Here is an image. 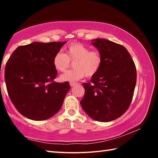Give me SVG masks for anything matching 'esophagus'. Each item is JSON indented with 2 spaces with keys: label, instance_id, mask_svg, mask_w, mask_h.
<instances>
[{
  "label": "esophagus",
  "instance_id": "34e87169",
  "mask_svg": "<svg viewBox=\"0 0 158 158\" xmlns=\"http://www.w3.org/2000/svg\"><path fill=\"white\" fill-rule=\"evenodd\" d=\"M77 83H74V82H70L69 83V85H70V86H74V85H77Z\"/></svg>",
  "mask_w": 158,
  "mask_h": 158
}]
</instances>
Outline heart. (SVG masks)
Here are the masks:
<instances>
[{"mask_svg":"<svg viewBox=\"0 0 158 158\" xmlns=\"http://www.w3.org/2000/svg\"><path fill=\"white\" fill-rule=\"evenodd\" d=\"M74 69L60 75L63 81H77L85 76L95 75L102 65V56L97 50L90 51V48L80 42H73L65 48V54L57 52L53 58V65L57 71L63 73L73 62Z\"/></svg>","mask_w":158,"mask_h":158,"instance_id":"b5f03b06","label":"heart"}]
</instances>
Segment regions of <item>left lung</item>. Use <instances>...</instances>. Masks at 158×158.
<instances>
[{
	"label": "left lung",
	"instance_id": "1",
	"mask_svg": "<svg viewBox=\"0 0 158 158\" xmlns=\"http://www.w3.org/2000/svg\"><path fill=\"white\" fill-rule=\"evenodd\" d=\"M93 45L102 56V65L90 83L83 84L84 111L100 122L114 121L126 111L132 102L137 81L135 64L121 44L95 39Z\"/></svg>",
	"mask_w": 158,
	"mask_h": 158
}]
</instances>
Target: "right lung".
Listing matches in <instances>:
<instances>
[{
    "instance_id": "1",
    "label": "right lung",
    "mask_w": 158,
    "mask_h": 158,
    "mask_svg": "<svg viewBox=\"0 0 158 158\" xmlns=\"http://www.w3.org/2000/svg\"><path fill=\"white\" fill-rule=\"evenodd\" d=\"M63 42H33L19 46L7 60L5 80L10 100L23 116L44 121L60 110L70 85L54 81L53 58Z\"/></svg>"
}]
</instances>
